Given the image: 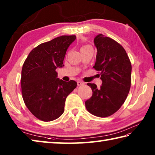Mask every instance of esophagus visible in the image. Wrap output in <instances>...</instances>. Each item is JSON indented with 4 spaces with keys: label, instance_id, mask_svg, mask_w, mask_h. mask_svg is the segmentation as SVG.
Segmentation results:
<instances>
[{
    "label": "esophagus",
    "instance_id": "esophagus-1",
    "mask_svg": "<svg viewBox=\"0 0 155 155\" xmlns=\"http://www.w3.org/2000/svg\"><path fill=\"white\" fill-rule=\"evenodd\" d=\"M77 85H78V86L83 85H84V83H83V82H82V81H77Z\"/></svg>",
    "mask_w": 155,
    "mask_h": 155
}]
</instances>
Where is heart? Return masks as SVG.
Instances as JSON below:
<instances>
[{"label": "heart", "instance_id": "obj_1", "mask_svg": "<svg viewBox=\"0 0 155 155\" xmlns=\"http://www.w3.org/2000/svg\"><path fill=\"white\" fill-rule=\"evenodd\" d=\"M87 46H88V45H86V46H84V47H87Z\"/></svg>", "mask_w": 155, "mask_h": 155}]
</instances>
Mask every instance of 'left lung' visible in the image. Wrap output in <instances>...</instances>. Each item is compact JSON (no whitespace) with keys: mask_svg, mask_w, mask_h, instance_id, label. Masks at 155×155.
Returning a JSON list of instances; mask_svg holds the SVG:
<instances>
[{"mask_svg":"<svg viewBox=\"0 0 155 155\" xmlns=\"http://www.w3.org/2000/svg\"><path fill=\"white\" fill-rule=\"evenodd\" d=\"M97 49L94 66L100 72L102 83L100 88L87 83L93 91L85 102L90 113L99 117L113 114L125 102L131 87V64L124 48L113 39L99 34L94 38Z\"/></svg>","mask_w":155,"mask_h":155,"instance_id":"1","label":"left lung"}]
</instances>
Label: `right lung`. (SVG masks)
I'll use <instances>...</instances> for the list:
<instances>
[{"mask_svg":"<svg viewBox=\"0 0 155 155\" xmlns=\"http://www.w3.org/2000/svg\"><path fill=\"white\" fill-rule=\"evenodd\" d=\"M76 36H61L31 51L22 67L21 86L24 103L43 121H51L64 111L66 99L77 85L58 78L55 70L64 66V59Z\"/></svg>","mask_w":155,"mask_h":155,"instance_id":"1","label":"right lung"}]
</instances>
